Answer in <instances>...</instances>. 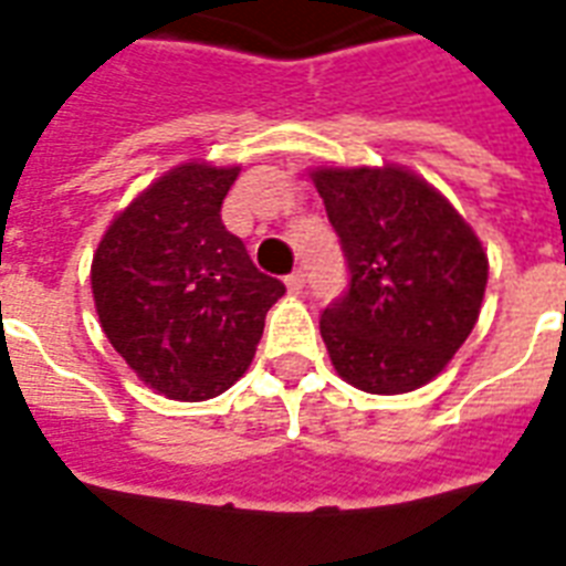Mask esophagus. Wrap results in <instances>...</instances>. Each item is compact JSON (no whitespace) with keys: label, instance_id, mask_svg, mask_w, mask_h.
<instances>
[{"label":"esophagus","instance_id":"34e87169","mask_svg":"<svg viewBox=\"0 0 566 566\" xmlns=\"http://www.w3.org/2000/svg\"><path fill=\"white\" fill-rule=\"evenodd\" d=\"M286 289L292 295H301L304 292V271H292L286 277Z\"/></svg>","mask_w":566,"mask_h":566}]
</instances>
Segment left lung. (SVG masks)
Returning <instances> with one entry per match:
<instances>
[{
  "label": "left lung",
  "instance_id": "left-lung-1",
  "mask_svg": "<svg viewBox=\"0 0 566 566\" xmlns=\"http://www.w3.org/2000/svg\"><path fill=\"white\" fill-rule=\"evenodd\" d=\"M313 185L348 265L318 331L339 376L367 394L436 379L480 316L490 262L436 187L402 167H318Z\"/></svg>",
  "mask_w": 566,
  "mask_h": 566
}]
</instances>
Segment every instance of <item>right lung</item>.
Instances as JSON below:
<instances>
[{
	"label": "right lung",
	"mask_w": 566,
	"mask_h": 566,
	"mask_svg": "<svg viewBox=\"0 0 566 566\" xmlns=\"http://www.w3.org/2000/svg\"><path fill=\"white\" fill-rule=\"evenodd\" d=\"M238 167L181 164L118 214L92 259L106 339L148 388L199 402L235 385L286 286L262 274L220 208Z\"/></svg>",
	"instance_id": "right-lung-1"
}]
</instances>
